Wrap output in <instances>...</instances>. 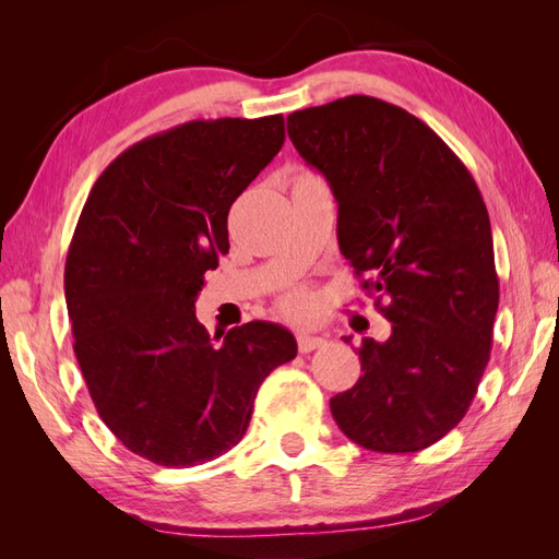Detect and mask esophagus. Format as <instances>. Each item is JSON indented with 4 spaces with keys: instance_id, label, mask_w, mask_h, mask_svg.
<instances>
[{
    "instance_id": "34e87169",
    "label": "esophagus",
    "mask_w": 559,
    "mask_h": 559,
    "mask_svg": "<svg viewBox=\"0 0 559 559\" xmlns=\"http://www.w3.org/2000/svg\"><path fill=\"white\" fill-rule=\"evenodd\" d=\"M324 345H326L324 337L310 335V333H298V349H300V354H308V352L319 349V347H324Z\"/></svg>"
}]
</instances>
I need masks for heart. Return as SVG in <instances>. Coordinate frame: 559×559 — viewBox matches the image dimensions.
Wrapping results in <instances>:
<instances>
[{
  "mask_svg": "<svg viewBox=\"0 0 559 559\" xmlns=\"http://www.w3.org/2000/svg\"><path fill=\"white\" fill-rule=\"evenodd\" d=\"M306 308H308V296L306 294H294V296H289V300H286V310L294 312V314L306 312Z\"/></svg>",
  "mask_w": 559,
  "mask_h": 559,
  "instance_id": "obj_1",
  "label": "heart"
}]
</instances>
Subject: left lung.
<instances>
[{"label":"left lung","instance_id":"left-lung-1","mask_svg":"<svg viewBox=\"0 0 559 559\" xmlns=\"http://www.w3.org/2000/svg\"><path fill=\"white\" fill-rule=\"evenodd\" d=\"M286 130L337 202V245L392 321L364 337V376L331 399L373 452H417L460 425L489 361L499 280L487 207L464 163L405 109L349 95L294 111ZM352 335H345V343Z\"/></svg>","mask_w":559,"mask_h":559}]
</instances>
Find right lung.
<instances>
[{
  "mask_svg": "<svg viewBox=\"0 0 559 559\" xmlns=\"http://www.w3.org/2000/svg\"><path fill=\"white\" fill-rule=\"evenodd\" d=\"M282 144V114L189 121L123 151L83 205L64 263L74 354L99 417L148 462L195 466L238 445L261 382L296 357L280 324L214 345L195 319L230 247L228 210Z\"/></svg>",
  "mask_w": 559,
  "mask_h": 559,
  "instance_id": "1",
  "label": "right lung"
}]
</instances>
